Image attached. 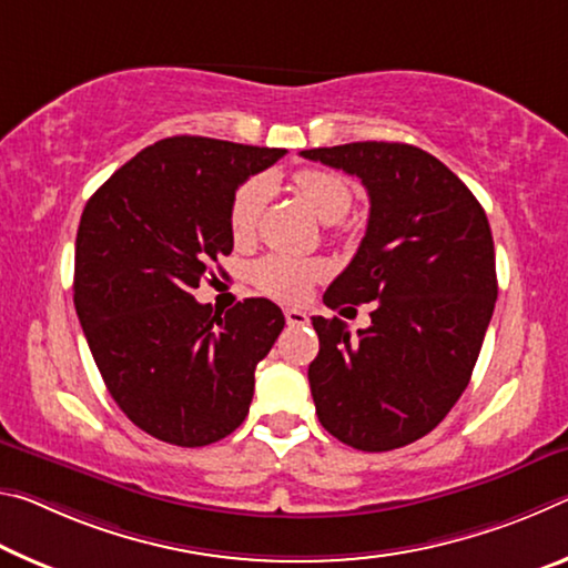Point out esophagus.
<instances>
[{
	"instance_id": "esophagus-1",
	"label": "esophagus",
	"mask_w": 568,
	"mask_h": 568,
	"mask_svg": "<svg viewBox=\"0 0 568 568\" xmlns=\"http://www.w3.org/2000/svg\"><path fill=\"white\" fill-rule=\"evenodd\" d=\"M284 320H286V324H290V327H302V324L310 322L306 312H302V310H286Z\"/></svg>"
}]
</instances>
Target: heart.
<instances>
[{"instance_id":"heart-1","label":"heart","mask_w":568,"mask_h":568,"mask_svg":"<svg viewBox=\"0 0 568 568\" xmlns=\"http://www.w3.org/2000/svg\"><path fill=\"white\" fill-rule=\"evenodd\" d=\"M292 181L300 196L306 201V206L317 213L324 223H337L345 219L352 209V201H355L352 185L339 173L306 169L294 173ZM266 196L268 183L264 179H248L236 189L229 209V226L231 236L239 244L254 236ZM322 274L324 264L317 258H296L284 254H266L251 266V278H254L258 290L290 302L304 300Z\"/></svg>"}]
</instances>
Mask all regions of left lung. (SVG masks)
I'll list each match as a JSON object with an SVG mask.
<instances>
[{
    "label": "left lung",
    "instance_id": "8db88e82",
    "mask_svg": "<svg viewBox=\"0 0 568 568\" xmlns=\"http://www.w3.org/2000/svg\"><path fill=\"white\" fill-rule=\"evenodd\" d=\"M357 175L369 196L365 239L324 304L375 302L357 334L314 317L310 387L320 423L365 453L410 445L468 387L498 296L496 251L476 196L438 158L407 143L302 151Z\"/></svg>",
    "mask_w": 568,
    "mask_h": 568
}]
</instances>
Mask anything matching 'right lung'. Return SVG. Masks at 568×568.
<instances>
[{"label": "right lung", "mask_w": 568, "mask_h": 568, "mask_svg": "<svg viewBox=\"0 0 568 568\" xmlns=\"http://www.w3.org/2000/svg\"><path fill=\"white\" fill-rule=\"evenodd\" d=\"M284 153L173 135L130 158L82 211L74 310L108 393L158 440L201 448L248 415L284 314L268 300L219 314L193 290L234 248L236 189Z\"/></svg>", "instance_id": "add662e5"}]
</instances>
